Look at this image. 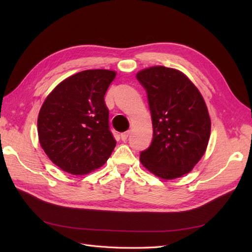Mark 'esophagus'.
<instances>
[{
    "label": "esophagus",
    "instance_id": "esophagus-1",
    "mask_svg": "<svg viewBox=\"0 0 252 252\" xmlns=\"http://www.w3.org/2000/svg\"><path fill=\"white\" fill-rule=\"evenodd\" d=\"M129 133H130V131H125V132H123V133H121V139H122V141H127V139H128V136H129Z\"/></svg>",
    "mask_w": 252,
    "mask_h": 252
}]
</instances>
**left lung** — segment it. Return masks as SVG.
Listing matches in <instances>:
<instances>
[{"label": "left lung", "instance_id": "obj_1", "mask_svg": "<svg viewBox=\"0 0 252 252\" xmlns=\"http://www.w3.org/2000/svg\"><path fill=\"white\" fill-rule=\"evenodd\" d=\"M136 79L146 90L154 128L150 146L140 154L141 163L158 178H180L192 170L207 148V106L199 89L177 69L150 67Z\"/></svg>", "mask_w": 252, "mask_h": 252}]
</instances>
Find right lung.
I'll return each mask as SVG.
<instances>
[{
  "label": "right lung",
  "mask_w": 252,
  "mask_h": 252,
  "mask_svg": "<svg viewBox=\"0 0 252 252\" xmlns=\"http://www.w3.org/2000/svg\"><path fill=\"white\" fill-rule=\"evenodd\" d=\"M116 72L84 70L67 78L46 97L37 133L52 163L71 174L103 166L116 147L104 95Z\"/></svg>",
  "instance_id": "1"
}]
</instances>
